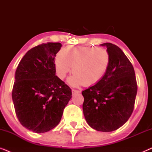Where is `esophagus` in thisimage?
<instances>
[{"mask_svg": "<svg viewBox=\"0 0 152 152\" xmlns=\"http://www.w3.org/2000/svg\"><path fill=\"white\" fill-rule=\"evenodd\" d=\"M80 92V91L76 90V89H72V95L77 94V93H79Z\"/></svg>", "mask_w": 152, "mask_h": 152, "instance_id": "obj_1", "label": "esophagus"}]
</instances>
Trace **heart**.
I'll return each mask as SVG.
<instances>
[{
	"label": "heart",
	"mask_w": 152,
	"mask_h": 152,
	"mask_svg": "<svg viewBox=\"0 0 152 152\" xmlns=\"http://www.w3.org/2000/svg\"><path fill=\"white\" fill-rule=\"evenodd\" d=\"M111 55L107 50L97 47L69 46L58 52L55 68L59 78L64 79L71 70L68 80L72 86H92L98 83L109 69Z\"/></svg>",
	"instance_id": "b5f03b06"
}]
</instances>
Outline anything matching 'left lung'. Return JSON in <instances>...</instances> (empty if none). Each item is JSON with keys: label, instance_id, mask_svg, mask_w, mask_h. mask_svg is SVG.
I'll return each instance as SVG.
<instances>
[{"label": "left lung", "instance_id": "8db88e82", "mask_svg": "<svg viewBox=\"0 0 152 152\" xmlns=\"http://www.w3.org/2000/svg\"><path fill=\"white\" fill-rule=\"evenodd\" d=\"M111 64L103 78L83 91V112L88 125L99 132H110L123 125L133 113L137 82L132 63L117 45L105 43Z\"/></svg>", "mask_w": 152, "mask_h": 152}]
</instances>
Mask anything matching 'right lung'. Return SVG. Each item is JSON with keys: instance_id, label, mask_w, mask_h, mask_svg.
<instances>
[{"instance_id": "obj_1", "label": "right lung", "mask_w": 152, "mask_h": 152, "mask_svg": "<svg viewBox=\"0 0 152 152\" xmlns=\"http://www.w3.org/2000/svg\"><path fill=\"white\" fill-rule=\"evenodd\" d=\"M60 43L38 45L27 52L15 72L12 96L16 115L35 133L55 128L72 97L71 89L56 75L55 57Z\"/></svg>"}]
</instances>
